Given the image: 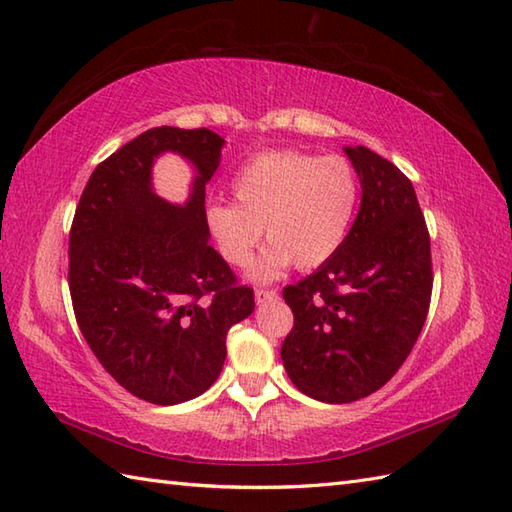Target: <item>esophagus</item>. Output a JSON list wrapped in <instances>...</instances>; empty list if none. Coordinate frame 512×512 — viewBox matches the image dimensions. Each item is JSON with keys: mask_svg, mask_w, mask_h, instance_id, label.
Listing matches in <instances>:
<instances>
[{"mask_svg": "<svg viewBox=\"0 0 512 512\" xmlns=\"http://www.w3.org/2000/svg\"><path fill=\"white\" fill-rule=\"evenodd\" d=\"M273 299H277V290H264V288L255 290L257 306H262V303H268V301H273Z\"/></svg>", "mask_w": 512, "mask_h": 512, "instance_id": "1", "label": "esophagus"}]
</instances>
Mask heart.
I'll use <instances>...</instances> for the list:
<instances>
[{
	"mask_svg": "<svg viewBox=\"0 0 512 512\" xmlns=\"http://www.w3.org/2000/svg\"><path fill=\"white\" fill-rule=\"evenodd\" d=\"M231 193L235 204L206 209L217 253L226 264L246 266L264 228L273 244L250 277L270 281L292 262L301 270L317 268L341 248L358 206V176L343 156L268 151L237 169Z\"/></svg>",
	"mask_w": 512,
	"mask_h": 512,
	"instance_id": "1",
	"label": "heart"
}]
</instances>
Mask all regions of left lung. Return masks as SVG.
<instances>
[{"mask_svg":"<svg viewBox=\"0 0 512 512\" xmlns=\"http://www.w3.org/2000/svg\"><path fill=\"white\" fill-rule=\"evenodd\" d=\"M361 209L341 248L284 288L295 328L281 361L303 394L343 405L374 394L405 363L431 301V242L411 180L367 147H345Z\"/></svg>","mask_w":512,"mask_h":512,"instance_id":"obj_1","label":"left lung"}]
</instances>
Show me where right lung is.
<instances>
[{
	"instance_id": "obj_1",
	"label": "right lung",
	"mask_w": 512,
	"mask_h": 512,
	"mask_svg": "<svg viewBox=\"0 0 512 512\" xmlns=\"http://www.w3.org/2000/svg\"><path fill=\"white\" fill-rule=\"evenodd\" d=\"M224 138L211 129L154 127L94 169L70 231L76 323L118 385L154 405L209 389L226 361V334L255 310L253 290L209 244L204 191ZM171 150L192 162L184 205L153 191L150 167Z\"/></svg>"
}]
</instances>
